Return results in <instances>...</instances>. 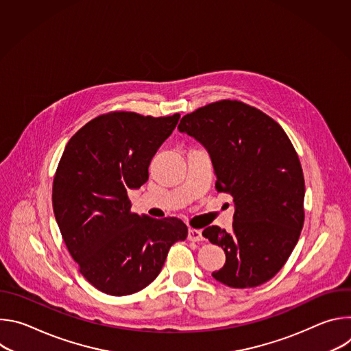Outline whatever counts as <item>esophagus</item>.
I'll list each match as a JSON object with an SVG mask.
<instances>
[{
	"label": "esophagus",
	"instance_id": "1",
	"mask_svg": "<svg viewBox=\"0 0 351 351\" xmlns=\"http://www.w3.org/2000/svg\"><path fill=\"white\" fill-rule=\"evenodd\" d=\"M187 239L190 241H203L204 240V236H203V232L199 229H189V236Z\"/></svg>",
	"mask_w": 351,
	"mask_h": 351
}]
</instances>
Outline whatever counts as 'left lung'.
<instances>
[{
	"label": "left lung",
	"mask_w": 351,
	"mask_h": 351,
	"mask_svg": "<svg viewBox=\"0 0 351 351\" xmlns=\"http://www.w3.org/2000/svg\"><path fill=\"white\" fill-rule=\"evenodd\" d=\"M178 129L204 144L217 191L233 197L232 232L215 225L203 230L226 254L213 276L234 289L268 282L290 257L304 223V175L290 138L271 117L237 99L197 108Z\"/></svg>",
	"instance_id": "obj_1"
}]
</instances>
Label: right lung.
Segmentation results:
<instances>
[{
  "mask_svg": "<svg viewBox=\"0 0 351 351\" xmlns=\"http://www.w3.org/2000/svg\"><path fill=\"white\" fill-rule=\"evenodd\" d=\"M180 115H98L68 141L53 182V208L80 274L111 295L143 290L161 272L169 248L187 237L175 217L130 211L129 189L148 179V165Z\"/></svg>",
  "mask_w": 351,
  "mask_h": 351,
  "instance_id": "right-lung-1",
  "label": "right lung"
}]
</instances>
